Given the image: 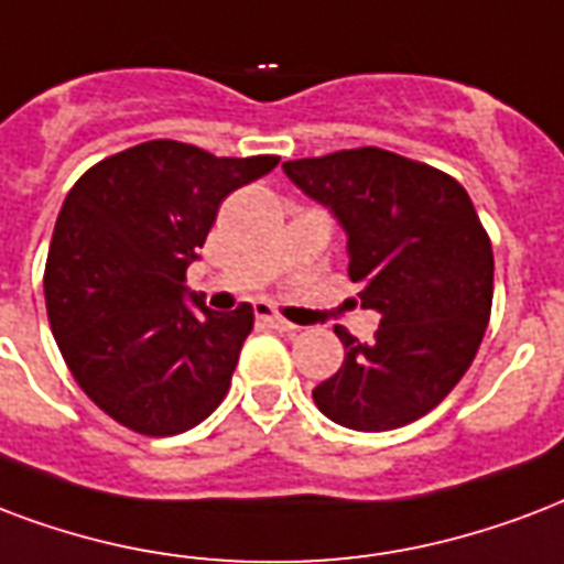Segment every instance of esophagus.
<instances>
[{
  "label": "esophagus",
  "mask_w": 564,
  "mask_h": 564,
  "mask_svg": "<svg viewBox=\"0 0 564 564\" xmlns=\"http://www.w3.org/2000/svg\"><path fill=\"white\" fill-rule=\"evenodd\" d=\"M253 311H257V319L265 322V325H272V328L286 330V334H295V330H299V328H295V325H292V322L281 319V316H278V313H274L272 307H265V304H257Z\"/></svg>",
  "instance_id": "obj_1"
}]
</instances>
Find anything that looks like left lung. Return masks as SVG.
Returning a JSON list of instances; mask_svg holds the SVG:
<instances>
[{
	"label": "left lung",
	"instance_id": "obj_1",
	"mask_svg": "<svg viewBox=\"0 0 564 564\" xmlns=\"http://www.w3.org/2000/svg\"><path fill=\"white\" fill-rule=\"evenodd\" d=\"M283 174L346 230L360 304L381 313L372 343L334 328L346 358L313 402L355 432L414 423L462 381L491 316V239L470 195L378 148L283 162Z\"/></svg>",
	"mask_w": 564,
	"mask_h": 564
}]
</instances>
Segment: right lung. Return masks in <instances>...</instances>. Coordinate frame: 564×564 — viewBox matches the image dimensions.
Listing matches in <instances>:
<instances>
[{
    "instance_id": "add662e5",
    "label": "right lung",
    "mask_w": 564,
    "mask_h": 564,
    "mask_svg": "<svg viewBox=\"0 0 564 564\" xmlns=\"http://www.w3.org/2000/svg\"><path fill=\"white\" fill-rule=\"evenodd\" d=\"M281 159L144 141L97 162L64 197L43 295L73 378L111 420L180 435L225 399L251 304L215 313L186 286L218 206Z\"/></svg>"
}]
</instances>
